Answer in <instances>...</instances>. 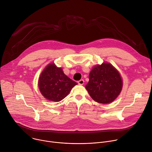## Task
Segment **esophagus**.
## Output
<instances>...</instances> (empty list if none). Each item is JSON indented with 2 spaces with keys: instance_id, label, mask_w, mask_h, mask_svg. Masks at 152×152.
I'll return each mask as SVG.
<instances>
[{
  "instance_id": "1",
  "label": "esophagus",
  "mask_w": 152,
  "mask_h": 152,
  "mask_svg": "<svg viewBox=\"0 0 152 152\" xmlns=\"http://www.w3.org/2000/svg\"><path fill=\"white\" fill-rule=\"evenodd\" d=\"M77 83H78L79 85H83V84H84V80L83 79H80V80H79L77 82Z\"/></svg>"
}]
</instances>
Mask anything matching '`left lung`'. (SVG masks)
I'll list each match as a JSON object with an SVG mask.
<instances>
[{
    "mask_svg": "<svg viewBox=\"0 0 152 152\" xmlns=\"http://www.w3.org/2000/svg\"><path fill=\"white\" fill-rule=\"evenodd\" d=\"M122 81L119 72L108 63L94 66L89 75L86 88L91 98L101 104L113 102L119 94Z\"/></svg>",
    "mask_w": 152,
    "mask_h": 152,
    "instance_id": "1",
    "label": "left lung"
}]
</instances>
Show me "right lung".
Masks as SVG:
<instances>
[{
	"label": "right lung",
	"mask_w": 152,
	"mask_h": 152,
	"mask_svg": "<svg viewBox=\"0 0 152 152\" xmlns=\"http://www.w3.org/2000/svg\"><path fill=\"white\" fill-rule=\"evenodd\" d=\"M77 84L64 73L62 68L54 64H49L39 79L41 93L47 99L54 102L61 101L65 98Z\"/></svg>",
	"instance_id": "1"
}]
</instances>
